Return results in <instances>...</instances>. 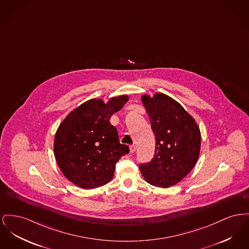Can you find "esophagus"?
Instances as JSON below:
<instances>
[{
  "label": "esophagus",
  "instance_id": "34e87169",
  "mask_svg": "<svg viewBox=\"0 0 249 249\" xmlns=\"http://www.w3.org/2000/svg\"><path fill=\"white\" fill-rule=\"evenodd\" d=\"M135 150H136V147H135L134 145H132V146H130V151H131V153H134Z\"/></svg>",
  "mask_w": 249,
  "mask_h": 249
}]
</instances>
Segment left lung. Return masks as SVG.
<instances>
[{"mask_svg":"<svg viewBox=\"0 0 249 249\" xmlns=\"http://www.w3.org/2000/svg\"><path fill=\"white\" fill-rule=\"evenodd\" d=\"M141 101L156 137L155 154L139 169L149 184L168 188L179 182L196 165L201 144L199 128L185 109L172 98L156 93Z\"/></svg>","mask_w":249,"mask_h":249,"instance_id":"8db88e82","label":"left lung"}]
</instances>
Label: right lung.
Masks as SVG:
<instances>
[{"label":"right lung","mask_w":249,"mask_h":249,"mask_svg":"<svg viewBox=\"0 0 249 249\" xmlns=\"http://www.w3.org/2000/svg\"><path fill=\"white\" fill-rule=\"evenodd\" d=\"M129 96L112 98L105 103L92 99L71 111L55 133L53 151L59 168L75 185L93 189L108 183L116 163L129 146L119 143L111 117L128 102Z\"/></svg>","instance_id":"obj_1"}]
</instances>
